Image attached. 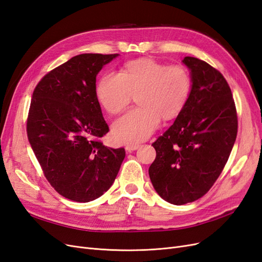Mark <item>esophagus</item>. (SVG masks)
<instances>
[{"label": "esophagus", "instance_id": "esophagus-1", "mask_svg": "<svg viewBox=\"0 0 262 262\" xmlns=\"http://www.w3.org/2000/svg\"><path fill=\"white\" fill-rule=\"evenodd\" d=\"M141 145L140 144H128V145H125V149L128 150V152H131V150H136V149H138L139 147H140Z\"/></svg>", "mask_w": 262, "mask_h": 262}]
</instances>
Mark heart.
I'll return each instance as SVG.
<instances>
[{"label": "heart", "mask_w": 262, "mask_h": 262, "mask_svg": "<svg viewBox=\"0 0 262 262\" xmlns=\"http://www.w3.org/2000/svg\"><path fill=\"white\" fill-rule=\"evenodd\" d=\"M191 86L185 67L143 58L126 62L120 73H105L95 93L100 106L112 115L120 114L136 95L139 106L113 124L116 142L136 143L146 140L157 129L161 118L168 121L181 114Z\"/></svg>", "instance_id": "obj_1"}]
</instances>
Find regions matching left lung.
<instances>
[{
  "label": "left lung",
  "mask_w": 262,
  "mask_h": 262,
  "mask_svg": "<svg viewBox=\"0 0 262 262\" xmlns=\"http://www.w3.org/2000/svg\"><path fill=\"white\" fill-rule=\"evenodd\" d=\"M182 62L191 71V92L175 122L152 144L156 157L148 168L156 192L176 205L200 199L212 188L238 128L233 94L220 71L193 57Z\"/></svg>",
  "instance_id": "8db88e82"
}]
</instances>
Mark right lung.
Wrapping results in <instances>:
<instances>
[{
	"label": "right lung",
	"instance_id": "right-lung-1",
	"mask_svg": "<svg viewBox=\"0 0 262 262\" xmlns=\"http://www.w3.org/2000/svg\"><path fill=\"white\" fill-rule=\"evenodd\" d=\"M116 54L84 53L47 73L33 93L27 137L43 175L62 196L90 202L112 187L123 147H107L109 131L96 98V75Z\"/></svg>",
	"mask_w": 262,
	"mask_h": 262
}]
</instances>
